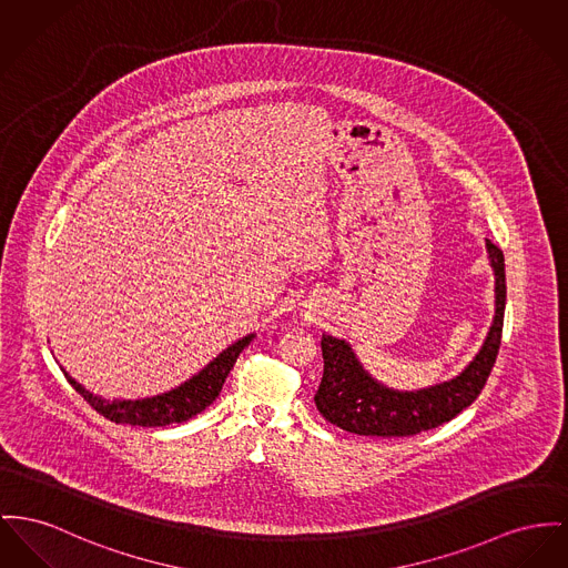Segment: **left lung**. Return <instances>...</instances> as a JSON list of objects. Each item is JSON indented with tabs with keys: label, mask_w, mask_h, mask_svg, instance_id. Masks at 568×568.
<instances>
[{
	"label": "left lung",
	"mask_w": 568,
	"mask_h": 568,
	"mask_svg": "<svg viewBox=\"0 0 568 568\" xmlns=\"http://www.w3.org/2000/svg\"><path fill=\"white\" fill-rule=\"evenodd\" d=\"M495 275V314L489 334L476 357L456 377L422 389H394L373 377L357 359L351 344L323 334V378L314 403L321 416L346 433L366 437H409L437 428L469 407L491 375L501 342L506 307L504 254L487 239Z\"/></svg>",
	"instance_id": "obj_1"
}]
</instances>
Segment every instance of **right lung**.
Masks as SVG:
<instances>
[{"label": "right lung", "mask_w": 568, "mask_h": 568, "mask_svg": "<svg viewBox=\"0 0 568 568\" xmlns=\"http://www.w3.org/2000/svg\"><path fill=\"white\" fill-rule=\"evenodd\" d=\"M256 338V334H247L245 338L230 344L213 362H209L200 373L181 383L179 387L146 396L135 400H108L103 396L92 394L81 383H77L62 366L64 377L75 387L77 392L94 407L101 416L112 419L115 424H131V426H168L187 422L190 417L204 412L222 392V385L226 381L239 353Z\"/></svg>", "instance_id": "obj_1"}]
</instances>
